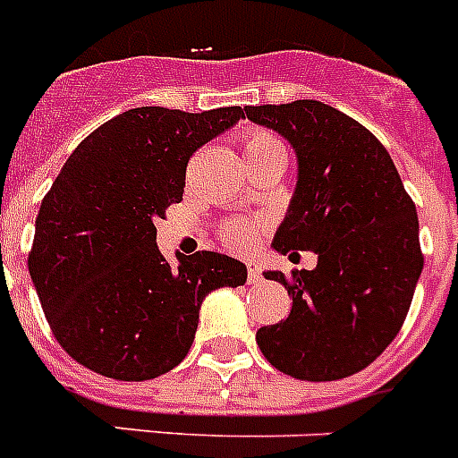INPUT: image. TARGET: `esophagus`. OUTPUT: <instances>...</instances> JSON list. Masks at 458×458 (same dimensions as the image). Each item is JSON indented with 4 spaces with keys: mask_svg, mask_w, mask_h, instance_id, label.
I'll return each instance as SVG.
<instances>
[{
    "mask_svg": "<svg viewBox=\"0 0 458 458\" xmlns=\"http://www.w3.org/2000/svg\"><path fill=\"white\" fill-rule=\"evenodd\" d=\"M247 277H249V284H259L263 280L261 277V266L256 261H249L247 263Z\"/></svg>",
    "mask_w": 458,
    "mask_h": 458,
    "instance_id": "esophagus-1",
    "label": "esophagus"
}]
</instances>
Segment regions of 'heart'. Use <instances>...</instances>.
Wrapping results in <instances>:
<instances>
[{"label": "heart", "instance_id": "b5f03b06", "mask_svg": "<svg viewBox=\"0 0 458 458\" xmlns=\"http://www.w3.org/2000/svg\"><path fill=\"white\" fill-rule=\"evenodd\" d=\"M242 145H244L247 165L267 157H284V145L266 129H249L242 139ZM256 237H259V223L254 221H233L223 228V242L237 251H247L254 247Z\"/></svg>", "mask_w": 458, "mask_h": 458}]
</instances>
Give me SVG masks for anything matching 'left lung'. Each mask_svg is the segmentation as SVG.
I'll return each mask as SVG.
<instances>
[{"label":"left lung","mask_w":458,"mask_h":458,"mask_svg":"<svg viewBox=\"0 0 458 458\" xmlns=\"http://www.w3.org/2000/svg\"><path fill=\"white\" fill-rule=\"evenodd\" d=\"M296 152V191L273 249L315 251L292 280L289 318L261 327L256 344L275 369L301 381H336L364 369L397 336L423 256L419 216L388 150L360 122L319 100L247 106Z\"/></svg>","instance_id":"8db88e82"}]
</instances>
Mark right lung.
Segmentation results:
<instances>
[{
	"label": "right lung",
	"instance_id": "1",
	"mask_svg": "<svg viewBox=\"0 0 458 458\" xmlns=\"http://www.w3.org/2000/svg\"><path fill=\"white\" fill-rule=\"evenodd\" d=\"M244 117L133 107L89 133L42 199L28 267L55 341L87 369L148 381L183 362L204 296L247 282V266L216 251L157 247L155 221L183 199L197 148Z\"/></svg>",
	"mask_w": 458,
	"mask_h": 458
}]
</instances>
